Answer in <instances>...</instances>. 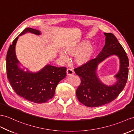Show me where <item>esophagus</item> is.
<instances>
[{
    "label": "esophagus",
    "mask_w": 134,
    "mask_h": 134,
    "mask_svg": "<svg viewBox=\"0 0 134 134\" xmlns=\"http://www.w3.org/2000/svg\"><path fill=\"white\" fill-rule=\"evenodd\" d=\"M67 75H72L74 74V71L71 69V68H68V69L67 70Z\"/></svg>",
    "instance_id": "obj_1"
}]
</instances>
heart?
<instances>
[{"mask_svg":"<svg viewBox=\"0 0 134 134\" xmlns=\"http://www.w3.org/2000/svg\"><path fill=\"white\" fill-rule=\"evenodd\" d=\"M95 52V48L89 42L83 41L75 43L73 45L68 47L65 49V53L71 57H75V62L78 65L86 64L92 59ZM60 56L62 59L66 60L67 57L64 53L60 52Z\"/></svg>","mask_w":134,"mask_h":134,"instance_id":"heart-1","label":"heart"}]
</instances>
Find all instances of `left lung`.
I'll list each match as a JSON object with an SVG mask.
<instances>
[{
	"label": "left lung",
	"mask_w": 134,
	"mask_h": 134,
	"mask_svg": "<svg viewBox=\"0 0 134 134\" xmlns=\"http://www.w3.org/2000/svg\"><path fill=\"white\" fill-rule=\"evenodd\" d=\"M104 34L105 45L98 57L74 69L81 80L76 91L77 98L81 103L89 107L101 106L115 100L124 89L128 79L129 62L126 52L113 34ZM113 54L120 58V69L115 76L117 79V83L107 86L99 80L96 72L98 64Z\"/></svg>",
	"instance_id": "1"
}]
</instances>
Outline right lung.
<instances>
[{
    "mask_svg": "<svg viewBox=\"0 0 134 134\" xmlns=\"http://www.w3.org/2000/svg\"><path fill=\"white\" fill-rule=\"evenodd\" d=\"M40 35L39 31L26 28L18 36L26 32ZM18 36L14 39L7 51L6 70L7 78L16 94L30 102L43 103L54 97L58 83L66 76V68L47 64L39 72L25 71L18 66L19 62L15 54Z\"/></svg>",
    "mask_w": 134,
    "mask_h": 134,
    "instance_id": "1",
    "label": "right lung"
}]
</instances>
